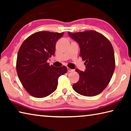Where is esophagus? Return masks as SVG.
<instances>
[{
  "label": "esophagus",
  "instance_id": "esophagus-1",
  "mask_svg": "<svg viewBox=\"0 0 131 131\" xmlns=\"http://www.w3.org/2000/svg\"><path fill=\"white\" fill-rule=\"evenodd\" d=\"M73 70H72V69H71L68 68V72H73Z\"/></svg>",
  "mask_w": 131,
  "mask_h": 131
}]
</instances>
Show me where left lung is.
I'll use <instances>...</instances> for the list:
<instances>
[{"instance_id":"obj_1","label":"left lung","mask_w":131,"mask_h":131,"mask_svg":"<svg viewBox=\"0 0 131 131\" xmlns=\"http://www.w3.org/2000/svg\"><path fill=\"white\" fill-rule=\"evenodd\" d=\"M68 33L79 44L80 55L85 61L84 72L76 69L80 79L73 84V88L85 96L99 94L107 87L114 72V52L112 44L103 35L94 30Z\"/></svg>"}]
</instances>
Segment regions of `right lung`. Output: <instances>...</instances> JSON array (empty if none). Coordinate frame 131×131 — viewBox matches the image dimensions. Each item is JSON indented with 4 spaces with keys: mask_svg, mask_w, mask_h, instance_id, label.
<instances>
[{
    "mask_svg": "<svg viewBox=\"0 0 131 131\" xmlns=\"http://www.w3.org/2000/svg\"><path fill=\"white\" fill-rule=\"evenodd\" d=\"M64 33L41 31L28 37L22 44L17 54L18 76L29 94L44 97L56 90L58 80L67 72L66 66L57 68L47 61L54 55L57 41Z\"/></svg>",
    "mask_w": 131,
    "mask_h": 131,
    "instance_id": "obj_1",
    "label": "right lung"
}]
</instances>
